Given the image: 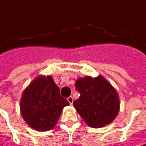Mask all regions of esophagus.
I'll return each mask as SVG.
<instances>
[{"label":"esophagus","mask_w":146,"mask_h":146,"mask_svg":"<svg viewBox=\"0 0 146 146\" xmlns=\"http://www.w3.org/2000/svg\"><path fill=\"white\" fill-rule=\"evenodd\" d=\"M67 100H68V102L70 103L71 104H73V101H74V100H73V97L72 96H69L68 98H67Z\"/></svg>","instance_id":"esophagus-1"}]
</instances>
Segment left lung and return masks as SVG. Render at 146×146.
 Here are the masks:
<instances>
[{"mask_svg":"<svg viewBox=\"0 0 146 146\" xmlns=\"http://www.w3.org/2000/svg\"><path fill=\"white\" fill-rule=\"evenodd\" d=\"M80 98L73 104L89 126L100 128L112 122L120 109L116 91L103 76L80 78L75 82Z\"/></svg>","mask_w":146,"mask_h":146,"instance_id":"8db88e82","label":"left lung"}]
</instances>
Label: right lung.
Masks as SVG:
<instances>
[{
	"label": "right lung",
	"mask_w": 146,
	"mask_h": 146,
	"mask_svg": "<svg viewBox=\"0 0 146 146\" xmlns=\"http://www.w3.org/2000/svg\"><path fill=\"white\" fill-rule=\"evenodd\" d=\"M69 104L51 76H39L22 94L21 113L31 128L48 131L57 124L62 108Z\"/></svg>",
	"instance_id": "add662e5"
}]
</instances>
